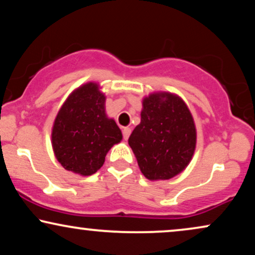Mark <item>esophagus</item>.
Here are the masks:
<instances>
[{"instance_id": "1", "label": "esophagus", "mask_w": 255, "mask_h": 255, "mask_svg": "<svg viewBox=\"0 0 255 255\" xmlns=\"http://www.w3.org/2000/svg\"><path fill=\"white\" fill-rule=\"evenodd\" d=\"M130 131H131V129L129 127H125L124 129H122V134H124L125 140H128V137H129V135H130Z\"/></svg>"}]
</instances>
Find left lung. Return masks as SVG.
<instances>
[{
	"label": "left lung",
	"instance_id": "8db88e82",
	"mask_svg": "<svg viewBox=\"0 0 255 255\" xmlns=\"http://www.w3.org/2000/svg\"><path fill=\"white\" fill-rule=\"evenodd\" d=\"M128 143L146 179L160 181L179 175L192 161L196 147V127L188 106L170 92L144 96L141 122Z\"/></svg>",
	"mask_w": 255,
	"mask_h": 255
}]
</instances>
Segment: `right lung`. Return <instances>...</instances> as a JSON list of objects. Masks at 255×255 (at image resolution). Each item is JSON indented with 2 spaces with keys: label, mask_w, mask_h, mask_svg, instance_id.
I'll list each match as a JSON object with an SVG mask.
<instances>
[{
  "label": "right lung",
  "mask_w": 255,
  "mask_h": 255,
  "mask_svg": "<svg viewBox=\"0 0 255 255\" xmlns=\"http://www.w3.org/2000/svg\"><path fill=\"white\" fill-rule=\"evenodd\" d=\"M121 140V129L106 113V95L95 81L83 83L70 93L51 128L56 160L66 170L81 176L98 172L108 150Z\"/></svg>",
  "instance_id": "add662e5"
}]
</instances>
